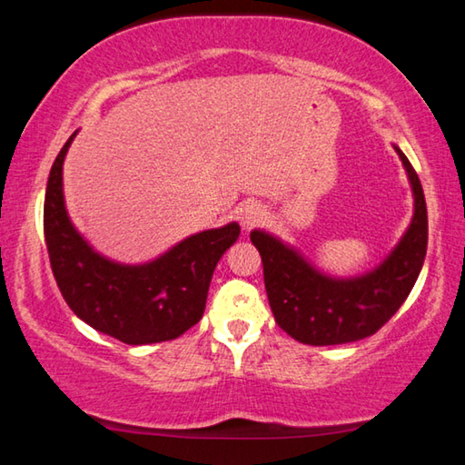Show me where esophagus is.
<instances>
[{
    "instance_id": "34e87169",
    "label": "esophagus",
    "mask_w": 465,
    "mask_h": 465,
    "mask_svg": "<svg viewBox=\"0 0 465 465\" xmlns=\"http://www.w3.org/2000/svg\"><path fill=\"white\" fill-rule=\"evenodd\" d=\"M266 215V209L262 204L258 203H246L240 211V222L243 230H250V227H254L256 223L262 222V217Z\"/></svg>"
}]
</instances>
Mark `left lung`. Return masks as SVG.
<instances>
[{"label":"left lung","mask_w":465,"mask_h":465,"mask_svg":"<svg viewBox=\"0 0 465 465\" xmlns=\"http://www.w3.org/2000/svg\"><path fill=\"white\" fill-rule=\"evenodd\" d=\"M396 152L414 194V217L391 254L375 271L355 279H332L303 261L274 235L254 230L250 240L261 252L264 287L277 324L303 344L355 342L375 334L411 295L427 256V203L408 157Z\"/></svg>","instance_id":"left-lung-1"}]
</instances>
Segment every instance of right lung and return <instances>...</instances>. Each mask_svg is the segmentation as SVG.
<instances>
[{
	"mask_svg": "<svg viewBox=\"0 0 465 465\" xmlns=\"http://www.w3.org/2000/svg\"><path fill=\"white\" fill-rule=\"evenodd\" d=\"M54 160L45 194V242L63 299L77 318L124 344L174 341L203 318L211 277L240 225L194 233L145 264L100 256L69 222L63 201V160Z\"/></svg>",
	"mask_w": 465,
	"mask_h": 465,
	"instance_id": "obj_1",
	"label": "right lung"
}]
</instances>
